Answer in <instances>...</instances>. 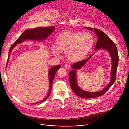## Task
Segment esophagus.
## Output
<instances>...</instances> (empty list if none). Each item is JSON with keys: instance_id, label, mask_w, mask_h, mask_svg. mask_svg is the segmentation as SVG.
I'll return each mask as SVG.
<instances>
[{"instance_id": "1", "label": "esophagus", "mask_w": 129, "mask_h": 129, "mask_svg": "<svg viewBox=\"0 0 129 129\" xmlns=\"http://www.w3.org/2000/svg\"><path fill=\"white\" fill-rule=\"evenodd\" d=\"M64 66L66 69H69L70 68V65L69 64H65Z\"/></svg>"}]
</instances>
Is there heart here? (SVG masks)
<instances>
[{
  "label": "heart",
  "instance_id": "1",
  "mask_svg": "<svg viewBox=\"0 0 129 129\" xmlns=\"http://www.w3.org/2000/svg\"><path fill=\"white\" fill-rule=\"evenodd\" d=\"M94 44V38L90 33H76L66 31L61 33L56 41V47L52 53L59 56L61 52H66L67 59L71 62L83 60L89 53Z\"/></svg>",
  "mask_w": 129,
  "mask_h": 129
}]
</instances>
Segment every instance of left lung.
Here are the masks:
<instances>
[{"label": "left lung", "instance_id": "left-lung-1", "mask_svg": "<svg viewBox=\"0 0 129 129\" xmlns=\"http://www.w3.org/2000/svg\"><path fill=\"white\" fill-rule=\"evenodd\" d=\"M85 27L92 31L94 30L98 36V40L95 46L94 50L98 48L107 50L110 53L112 59V69L111 72V79H110L111 80H110L109 84L103 90L98 92H87L82 90L78 86L76 80V70L80 69L85 64V63L93 56L94 53H93L92 55H91L88 59L75 63L72 65V68L74 70L70 71L69 73V83L72 90L74 92V93L79 97L85 99H91L103 95L114 83L116 80V71L118 64L119 58L117 49L115 44L104 32L95 28L93 29L92 28L89 27Z\"/></svg>", "mask_w": 129, "mask_h": 129}]
</instances>
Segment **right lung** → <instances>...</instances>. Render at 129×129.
<instances>
[{"instance_id": "1", "label": "right lung", "mask_w": 129, "mask_h": 129, "mask_svg": "<svg viewBox=\"0 0 129 129\" xmlns=\"http://www.w3.org/2000/svg\"><path fill=\"white\" fill-rule=\"evenodd\" d=\"M55 29V28L54 26H49V27H37L33 29H27L25 30L19 37V38H18L15 42L11 46L9 56L8 58V61L9 60V57L10 56V54L12 51V50L14 48V47L19 43H21L24 41L26 40L29 39V40H45L48 36H49L52 32ZM61 65L56 66L53 67H51L48 72V76H49V91L47 96L42 101H40L37 103H40L42 102H44L45 101L49 96L51 91V88L52 86V82L53 79L54 78L55 75L58 71V70L60 68ZM35 103V104H36Z\"/></svg>"}]
</instances>
